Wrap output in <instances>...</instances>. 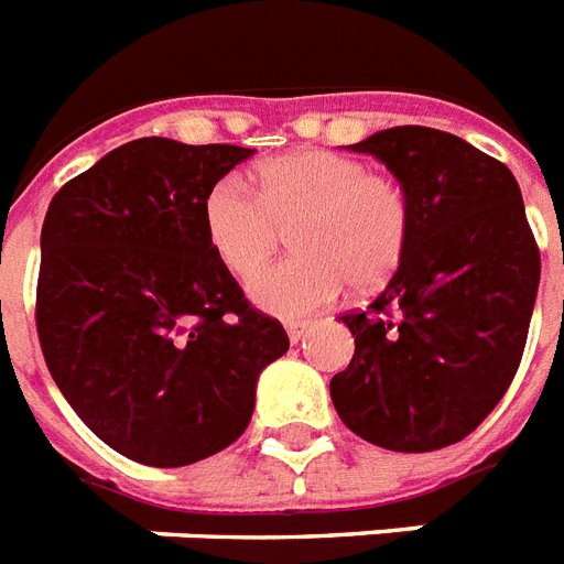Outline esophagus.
<instances>
[{
	"mask_svg": "<svg viewBox=\"0 0 564 564\" xmlns=\"http://www.w3.org/2000/svg\"><path fill=\"white\" fill-rule=\"evenodd\" d=\"M288 337H291V344H300V340H303L305 335H308L311 332V323H288Z\"/></svg>",
	"mask_w": 564,
	"mask_h": 564,
	"instance_id": "obj_1",
	"label": "esophagus"
}]
</instances>
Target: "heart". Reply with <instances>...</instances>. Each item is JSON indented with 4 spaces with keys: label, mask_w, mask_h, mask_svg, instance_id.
I'll list each match as a JSON object with an SVG mask.
<instances>
[{
    "label": "heart",
    "mask_w": 564,
    "mask_h": 564,
    "mask_svg": "<svg viewBox=\"0 0 564 564\" xmlns=\"http://www.w3.org/2000/svg\"><path fill=\"white\" fill-rule=\"evenodd\" d=\"M279 229H294L300 256L259 270L247 294L268 314L305 317L335 303L349 282L360 294L387 285L408 253L413 209L393 177L323 148L264 162L259 192L238 174L206 192V241L229 273H253L279 245Z\"/></svg>",
    "instance_id": "b5f03b06"
}]
</instances>
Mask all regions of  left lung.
<instances>
[{
  "label": "left lung",
  "instance_id": "1",
  "mask_svg": "<svg viewBox=\"0 0 564 564\" xmlns=\"http://www.w3.org/2000/svg\"><path fill=\"white\" fill-rule=\"evenodd\" d=\"M376 156L413 209L402 268L344 314L352 364L332 378L349 431L390 452L460 443L503 399L533 317L542 261L512 171L445 130H378Z\"/></svg>",
  "mask_w": 564,
  "mask_h": 564
}]
</instances>
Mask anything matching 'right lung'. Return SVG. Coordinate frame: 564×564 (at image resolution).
<instances>
[{
	"instance_id": "obj_1",
	"label": "right lung",
	"mask_w": 564,
	"mask_h": 564,
	"mask_svg": "<svg viewBox=\"0 0 564 564\" xmlns=\"http://www.w3.org/2000/svg\"><path fill=\"white\" fill-rule=\"evenodd\" d=\"M250 148L133 139L52 197L40 232L37 335L98 440L177 468L250 425L261 369L288 352L215 259L204 197Z\"/></svg>"
}]
</instances>
